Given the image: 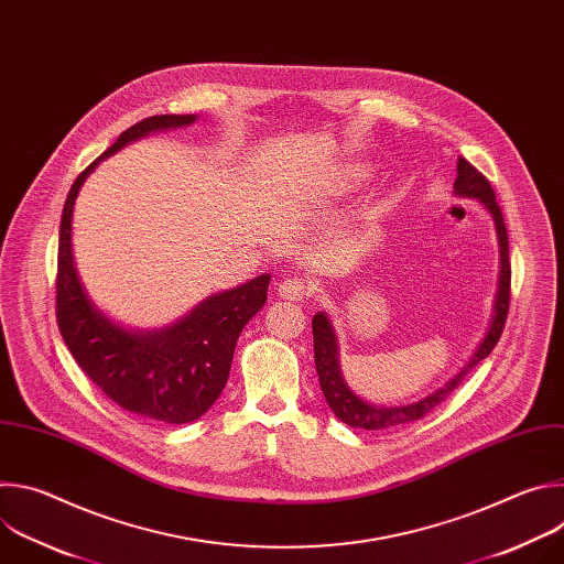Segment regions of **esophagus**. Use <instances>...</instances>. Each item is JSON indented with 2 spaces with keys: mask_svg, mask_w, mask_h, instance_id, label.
I'll return each mask as SVG.
<instances>
[{
  "mask_svg": "<svg viewBox=\"0 0 564 564\" xmlns=\"http://www.w3.org/2000/svg\"><path fill=\"white\" fill-rule=\"evenodd\" d=\"M310 294H312V288L299 276H290V279L281 281V285H279V296L288 299V301H303Z\"/></svg>",
  "mask_w": 564,
  "mask_h": 564,
  "instance_id": "esophagus-1",
  "label": "esophagus"
}]
</instances>
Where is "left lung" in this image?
<instances>
[{"instance_id": "obj_1", "label": "left lung", "mask_w": 564, "mask_h": 564, "mask_svg": "<svg viewBox=\"0 0 564 564\" xmlns=\"http://www.w3.org/2000/svg\"><path fill=\"white\" fill-rule=\"evenodd\" d=\"M453 189H455L457 196L477 198L481 205L487 207V212L491 214V218L496 223L498 243H500V285H498V296H496V305H494L491 328H489L487 337L481 339V344L475 350V355L468 359V364L453 379H448L442 388H437L429 397L415 401V404L388 409V406H372V404H368V401H364L361 397H357L348 388V383H346V379L341 375V366H339V344H337L333 321L328 318L326 312H316L314 318H312V337H314V364H316L318 383H321V390H324V397L328 401V406L333 409V413L344 424H348L352 429L390 431L394 426H404L409 422L422 420L435 406L442 404V401L464 381V377L481 359H487L491 355V350L496 348V344L502 337V330H505V324H507V314H509V299H511L509 236H507V225H505L502 209H500V205L496 200V192H494L491 183L485 176H481L468 163L466 158L457 160V178H455Z\"/></svg>"}]
</instances>
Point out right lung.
I'll return each mask as SVG.
<instances>
[{
  "label": "right lung",
  "instance_id": "1",
  "mask_svg": "<svg viewBox=\"0 0 564 564\" xmlns=\"http://www.w3.org/2000/svg\"><path fill=\"white\" fill-rule=\"evenodd\" d=\"M194 120L196 116H151L122 131L75 178L59 220L55 314L66 348L120 409L165 424L194 422L218 399L229 377L240 330L265 305L270 274L205 299L165 330L129 333L109 321L79 283L70 248V220L77 192L100 160L151 131L187 127Z\"/></svg>",
  "mask_w": 564,
  "mask_h": 564
}]
</instances>
